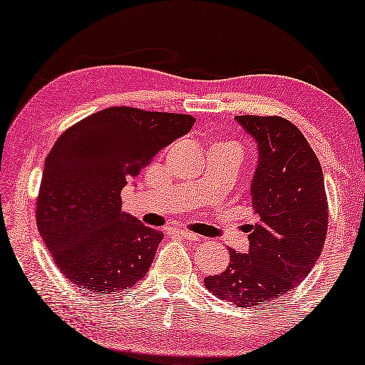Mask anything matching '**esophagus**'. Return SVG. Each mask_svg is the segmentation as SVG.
I'll use <instances>...</instances> for the list:
<instances>
[{
	"label": "esophagus",
	"instance_id": "1",
	"mask_svg": "<svg viewBox=\"0 0 365 365\" xmlns=\"http://www.w3.org/2000/svg\"><path fill=\"white\" fill-rule=\"evenodd\" d=\"M173 233H177L178 237H183V238H187V240H192V242L200 240V235H197V233H192V232H187V230H183V228H173Z\"/></svg>",
	"mask_w": 365,
	"mask_h": 365
}]
</instances>
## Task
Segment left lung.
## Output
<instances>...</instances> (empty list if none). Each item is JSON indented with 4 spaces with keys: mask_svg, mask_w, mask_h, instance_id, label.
<instances>
[{
    "mask_svg": "<svg viewBox=\"0 0 365 365\" xmlns=\"http://www.w3.org/2000/svg\"><path fill=\"white\" fill-rule=\"evenodd\" d=\"M235 120L257 142L250 185L257 223L247 226L249 252L230 250L228 267L204 283L220 299L255 307L311 273L328 233V199L319 159L292 121L255 115Z\"/></svg>",
    "mask_w": 365,
    "mask_h": 365,
    "instance_id": "left-lung-1",
    "label": "left lung"
}]
</instances>
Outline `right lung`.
<instances>
[{
    "label": "right lung",
    "instance_id": "1",
    "mask_svg": "<svg viewBox=\"0 0 365 365\" xmlns=\"http://www.w3.org/2000/svg\"><path fill=\"white\" fill-rule=\"evenodd\" d=\"M195 118L115 106L87 116L44 163L36 220L54 264L81 290L120 293L148 274L163 233L121 211V190Z\"/></svg>",
    "mask_w": 365,
    "mask_h": 365
}]
</instances>
